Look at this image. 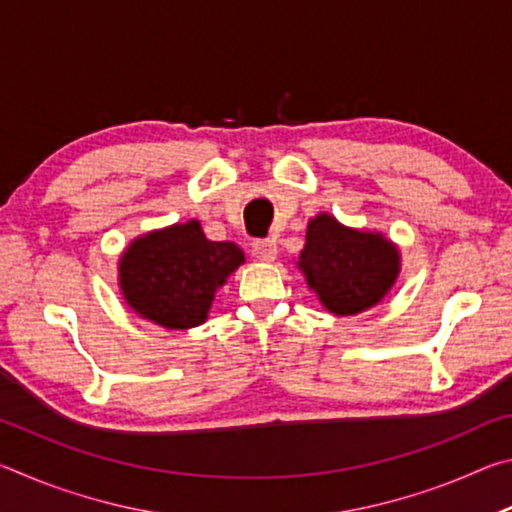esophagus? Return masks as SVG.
Segmentation results:
<instances>
[{"label":"esophagus","instance_id":"esophagus-1","mask_svg":"<svg viewBox=\"0 0 512 512\" xmlns=\"http://www.w3.org/2000/svg\"><path fill=\"white\" fill-rule=\"evenodd\" d=\"M253 255L262 262H273L277 257V244L273 239H255L253 241Z\"/></svg>","mask_w":512,"mask_h":512}]
</instances>
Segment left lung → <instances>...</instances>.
Wrapping results in <instances>:
<instances>
[{
	"label": "left lung",
	"mask_w": 512,
	"mask_h": 512,
	"mask_svg": "<svg viewBox=\"0 0 512 512\" xmlns=\"http://www.w3.org/2000/svg\"><path fill=\"white\" fill-rule=\"evenodd\" d=\"M298 268L336 316H354L384 300L400 275V250L379 232L345 228L332 214L307 225Z\"/></svg>",
	"instance_id": "left-lung-1"
}]
</instances>
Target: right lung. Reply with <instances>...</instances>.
<instances>
[{"instance_id":"1","label":"right lung","mask_w":512,"mask_h":512,"mask_svg":"<svg viewBox=\"0 0 512 512\" xmlns=\"http://www.w3.org/2000/svg\"><path fill=\"white\" fill-rule=\"evenodd\" d=\"M232 241H210L198 221L137 237L119 259V289L135 314L167 329L205 323L214 293L244 264Z\"/></svg>"}]
</instances>
